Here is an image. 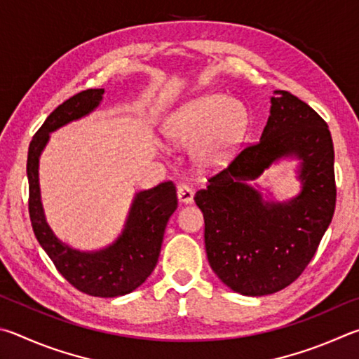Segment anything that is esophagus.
<instances>
[{
    "label": "esophagus",
    "instance_id": "esophagus-1",
    "mask_svg": "<svg viewBox=\"0 0 359 359\" xmlns=\"http://www.w3.org/2000/svg\"><path fill=\"white\" fill-rule=\"evenodd\" d=\"M176 196H178V200L181 203L189 205L194 202V191L191 186L187 184H181L178 186V191H176Z\"/></svg>",
    "mask_w": 359,
    "mask_h": 359
}]
</instances>
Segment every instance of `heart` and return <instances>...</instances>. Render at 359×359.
I'll return each instance as SVG.
<instances>
[{
	"label": "heart",
	"mask_w": 359,
	"mask_h": 359,
	"mask_svg": "<svg viewBox=\"0 0 359 359\" xmlns=\"http://www.w3.org/2000/svg\"><path fill=\"white\" fill-rule=\"evenodd\" d=\"M249 128L246 105L227 94L210 93L180 107L163 128L173 140L196 144L197 161L216 165L233 153Z\"/></svg>",
	"instance_id": "b5f03b06"
}]
</instances>
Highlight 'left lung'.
I'll return each instance as SVG.
<instances>
[{"instance_id": "left-lung-1", "label": "left lung", "mask_w": 359, "mask_h": 359, "mask_svg": "<svg viewBox=\"0 0 359 359\" xmlns=\"http://www.w3.org/2000/svg\"><path fill=\"white\" fill-rule=\"evenodd\" d=\"M302 161V192L288 203H265L245 184L280 156ZM196 194L205 217L212 271L231 290L271 294L298 279L331 224L336 208L334 147L328 124L292 93H273L260 142L248 144L227 168Z\"/></svg>"}]
</instances>
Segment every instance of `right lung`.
<instances>
[{
  "mask_svg": "<svg viewBox=\"0 0 359 359\" xmlns=\"http://www.w3.org/2000/svg\"><path fill=\"white\" fill-rule=\"evenodd\" d=\"M104 90L75 94L50 113L29 143L27 175L28 210L37 241L60 274L77 290L91 297L115 298L134 292L156 268L170 216L178 206L172 181L135 194L123 233L109 248L81 252L55 236L43 215L39 189V157L50 132L91 113L102 100Z\"/></svg>",
  "mask_w": 359,
  "mask_h": 359,
  "instance_id": "right-lung-1",
  "label": "right lung"
}]
</instances>
